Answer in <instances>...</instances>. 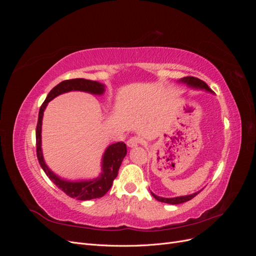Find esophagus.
I'll use <instances>...</instances> for the list:
<instances>
[{"label": "esophagus", "mask_w": 256, "mask_h": 256, "mask_svg": "<svg viewBox=\"0 0 256 256\" xmlns=\"http://www.w3.org/2000/svg\"><path fill=\"white\" fill-rule=\"evenodd\" d=\"M141 143V138H138V136H132V138H130L129 140L127 141V145L129 146V147H134V146H138V144Z\"/></svg>", "instance_id": "obj_1"}]
</instances>
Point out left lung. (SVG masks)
<instances>
[{"mask_svg": "<svg viewBox=\"0 0 256 256\" xmlns=\"http://www.w3.org/2000/svg\"><path fill=\"white\" fill-rule=\"evenodd\" d=\"M180 82H182L184 84H187L189 88H200V90H205L207 92H212V90L208 88V85L202 81L200 80L198 78H194V76H184V78H182L180 80ZM200 192V191H198ZM198 192H196L193 193V194H190V196H177V198H161V196H158L156 194H154V193L152 192V196L156 198L157 200H159V202H162V203H168V204H172V205H176V204H182V203H184V202H188V200H192L193 198H194Z\"/></svg>", "mask_w": 256, "mask_h": 256, "instance_id": "1", "label": "left lung"}]
</instances>
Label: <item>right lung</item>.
I'll list each match as a JSON object with an SVG mask.
<instances>
[{
    "mask_svg": "<svg viewBox=\"0 0 256 256\" xmlns=\"http://www.w3.org/2000/svg\"><path fill=\"white\" fill-rule=\"evenodd\" d=\"M70 90H81L90 92L94 95H102L104 92V85L92 80L86 79H72L65 80L54 86L48 94L47 98L42 104L40 113H38V122L36 127V152L37 159L42 168L44 171L53 184H56L62 191L72 198L80 200H88L104 196L112 187L113 180L118 176V168L122 164V159L127 154V147L124 142L114 143L108 146L102 157V173L95 180H81V182H69L54 174L46 164L42 150V124L44 111L48 102L56 96L64 94Z\"/></svg>",
    "mask_w": 256,
    "mask_h": 256,
    "instance_id": "obj_1",
    "label": "right lung"
}]
</instances>
